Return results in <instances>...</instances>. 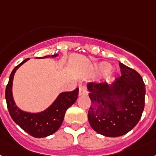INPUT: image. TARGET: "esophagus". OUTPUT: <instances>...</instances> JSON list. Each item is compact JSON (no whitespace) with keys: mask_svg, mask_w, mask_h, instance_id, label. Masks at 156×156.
Listing matches in <instances>:
<instances>
[{"mask_svg":"<svg viewBox=\"0 0 156 156\" xmlns=\"http://www.w3.org/2000/svg\"><path fill=\"white\" fill-rule=\"evenodd\" d=\"M87 90L85 87L80 86L79 87V96H87Z\"/></svg>","mask_w":156,"mask_h":156,"instance_id":"esophagus-1","label":"esophagus"}]
</instances>
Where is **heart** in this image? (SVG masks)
Returning <instances> with one entry per match:
<instances>
[{
  "label": "heart",
  "mask_w": 156,
  "mask_h": 156,
  "mask_svg": "<svg viewBox=\"0 0 156 156\" xmlns=\"http://www.w3.org/2000/svg\"><path fill=\"white\" fill-rule=\"evenodd\" d=\"M112 65L109 63L102 62L100 63L96 66V72L99 74H106L109 73L112 69Z\"/></svg>",
  "instance_id": "1"
}]
</instances>
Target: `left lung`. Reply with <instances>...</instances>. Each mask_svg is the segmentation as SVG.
<instances>
[{
  "mask_svg": "<svg viewBox=\"0 0 156 156\" xmlns=\"http://www.w3.org/2000/svg\"><path fill=\"white\" fill-rule=\"evenodd\" d=\"M121 76L112 84L88 83L92 102L87 119L92 129L108 137L130 132L144 109L145 84L136 70L119 63Z\"/></svg>",
  "mask_w": 156,
  "mask_h": 156,
  "instance_id": "left-lung-1",
  "label": "left lung"
}]
</instances>
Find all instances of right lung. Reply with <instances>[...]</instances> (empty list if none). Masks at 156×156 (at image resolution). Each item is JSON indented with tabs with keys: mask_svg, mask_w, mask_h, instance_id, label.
I'll return each instance as SVG.
<instances>
[{
	"mask_svg": "<svg viewBox=\"0 0 156 156\" xmlns=\"http://www.w3.org/2000/svg\"><path fill=\"white\" fill-rule=\"evenodd\" d=\"M58 54L52 56H45L44 57H37L44 59L48 57H56ZM29 59H25L20 64L15 67L10 74L9 80L6 86L5 99L9 112L13 121L20 126L24 132L35 138H43L55 133L61 126L64 120V115L67 109L76 101L79 93L77 87L72 92H64L57 96L53 103L46 110L38 113H31L20 110L16 105L12 97V81L14 74L24 63Z\"/></svg>",
	"mask_w": 156,
	"mask_h": 156,
	"instance_id": "right-lung-1",
	"label": "right lung"
}]
</instances>
